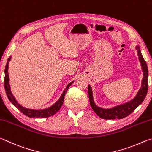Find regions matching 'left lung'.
Here are the masks:
<instances>
[{"instance_id": "obj_1", "label": "left lung", "mask_w": 152, "mask_h": 152, "mask_svg": "<svg viewBox=\"0 0 152 152\" xmlns=\"http://www.w3.org/2000/svg\"><path fill=\"white\" fill-rule=\"evenodd\" d=\"M135 49L137 50L143 77L140 89L136 95L132 99L111 108L101 107L95 104L94 95H93L92 87L90 85L88 86V94L90 104H91L93 110L99 118L105 119H123L131 114L145 99L148 89V69L147 64L143 57L140 47L138 45L135 47Z\"/></svg>"}]
</instances>
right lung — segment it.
Returning <instances> with one entry per match:
<instances>
[{
	"instance_id": "obj_1",
	"label": "right lung",
	"mask_w": 152,
	"mask_h": 152,
	"mask_svg": "<svg viewBox=\"0 0 152 152\" xmlns=\"http://www.w3.org/2000/svg\"><path fill=\"white\" fill-rule=\"evenodd\" d=\"M11 57L12 56H10V57L8 58L7 65L6 66H5L4 85L6 94L7 95V97L9 98V99L10 100V102H11L18 110H19L23 114H25L26 116H28L29 118H48V117L54 115L55 114L60 110L61 106H62L66 92L69 88V87H70L72 83H73L74 81H71V83H69L67 86H66L65 90H64L63 92V94H61V97H59V99H58L54 104L50 105V107L45 109H40V110H34V109H28L24 107L23 106L20 105L19 103H18L17 99H16V98L12 94L11 89H10V86L9 83V76L8 70H9V61L11 60Z\"/></svg>"
}]
</instances>
